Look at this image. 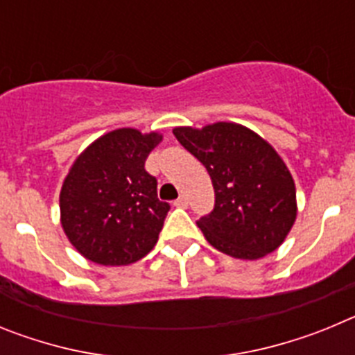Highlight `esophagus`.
<instances>
[{
    "label": "esophagus",
    "mask_w": 355,
    "mask_h": 355,
    "mask_svg": "<svg viewBox=\"0 0 355 355\" xmlns=\"http://www.w3.org/2000/svg\"><path fill=\"white\" fill-rule=\"evenodd\" d=\"M174 206H178V208H187V206H188L187 196H180V197H178V199L174 200Z\"/></svg>",
    "instance_id": "esophagus-1"
}]
</instances>
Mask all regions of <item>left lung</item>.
<instances>
[{
  "label": "left lung",
  "mask_w": 355,
  "mask_h": 355,
  "mask_svg": "<svg viewBox=\"0 0 355 355\" xmlns=\"http://www.w3.org/2000/svg\"><path fill=\"white\" fill-rule=\"evenodd\" d=\"M174 137L211 178L215 206L197 220L206 240L238 259L274 252L297 216L293 178L274 147L233 122L175 128Z\"/></svg>",
  "instance_id": "left-lung-1"
}]
</instances>
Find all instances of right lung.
I'll return each mask as SVG.
<instances>
[{
    "label": "right lung",
    "instance_id": "1",
    "mask_svg": "<svg viewBox=\"0 0 355 355\" xmlns=\"http://www.w3.org/2000/svg\"><path fill=\"white\" fill-rule=\"evenodd\" d=\"M162 135L131 128L90 144L69 171L60 192L62 227L80 254L97 265L139 261L156 245L171 205L146 171Z\"/></svg>",
    "mask_w": 355,
    "mask_h": 355
}]
</instances>
